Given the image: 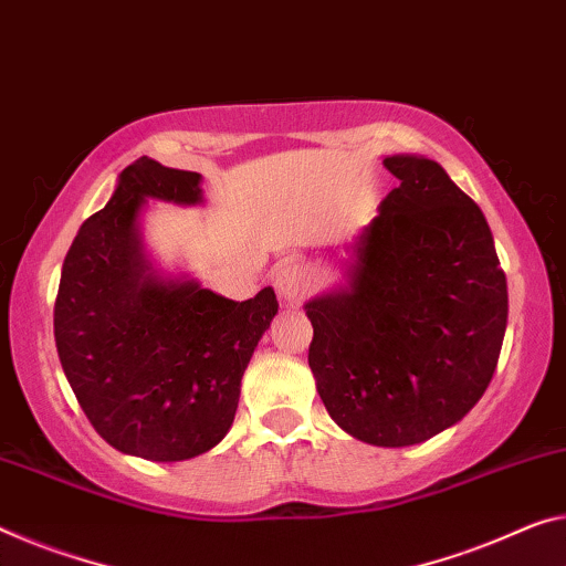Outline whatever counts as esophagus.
<instances>
[{
    "instance_id": "1",
    "label": "esophagus",
    "mask_w": 566,
    "mask_h": 566,
    "mask_svg": "<svg viewBox=\"0 0 566 566\" xmlns=\"http://www.w3.org/2000/svg\"><path fill=\"white\" fill-rule=\"evenodd\" d=\"M273 285L281 301L285 303H295L301 301V295L308 291V273L306 268L295 260H285V263L277 265V271L273 275Z\"/></svg>"
}]
</instances>
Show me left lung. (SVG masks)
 Instances as JSON below:
<instances>
[{"instance_id":"left-lung-1","label":"left lung","mask_w":566,"mask_h":566,"mask_svg":"<svg viewBox=\"0 0 566 566\" xmlns=\"http://www.w3.org/2000/svg\"><path fill=\"white\" fill-rule=\"evenodd\" d=\"M399 185L349 245L342 281L306 301L308 367L352 438L405 448L473 410L499 364L506 275L489 222L438 161L387 156Z\"/></svg>"}]
</instances>
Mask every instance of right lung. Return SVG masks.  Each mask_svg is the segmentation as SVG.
Instances as JSON below:
<instances>
[{
  "label": "right lung",
  "instance_id": "right-lung-1",
  "mask_svg": "<svg viewBox=\"0 0 566 566\" xmlns=\"http://www.w3.org/2000/svg\"><path fill=\"white\" fill-rule=\"evenodd\" d=\"M149 199L205 202L202 174L142 156L67 250L55 301L63 371L95 432L120 453L177 463L232 428L250 356L277 313L275 291L230 301L164 273L144 242Z\"/></svg>",
  "mask_w": 566,
  "mask_h": 566
}]
</instances>
